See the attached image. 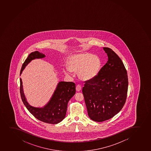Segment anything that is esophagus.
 <instances>
[{
  "mask_svg": "<svg viewBox=\"0 0 151 151\" xmlns=\"http://www.w3.org/2000/svg\"><path fill=\"white\" fill-rule=\"evenodd\" d=\"M81 89H82V87L80 85H77L76 87L77 92H80L81 91Z\"/></svg>",
  "mask_w": 151,
  "mask_h": 151,
  "instance_id": "1",
  "label": "esophagus"
}]
</instances>
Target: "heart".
I'll use <instances>...</instances> for the list:
<instances>
[{
	"label": "heart",
	"instance_id": "b5f03b06",
	"mask_svg": "<svg viewBox=\"0 0 151 151\" xmlns=\"http://www.w3.org/2000/svg\"><path fill=\"white\" fill-rule=\"evenodd\" d=\"M68 68H64L63 72L66 76L71 71L77 73L80 80L88 82L94 79L99 74L101 67V61L97 55L88 52L75 54L68 60Z\"/></svg>",
	"mask_w": 151,
	"mask_h": 151
}]
</instances>
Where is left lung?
I'll list each match as a JSON object with an SVG mask.
<instances>
[{
	"instance_id": "left-lung-1",
	"label": "left lung",
	"mask_w": 151,
	"mask_h": 151,
	"mask_svg": "<svg viewBox=\"0 0 151 151\" xmlns=\"http://www.w3.org/2000/svg\"><path fill=\"white\" fill-rule=\"evenodd\" d=\"M103 49L108 61L94 79L85 82L82 89L88 116L98 122L112 118L121 110L128 86L127 72L121 59L111 49Z\"/></svg>"
}]
</instances>
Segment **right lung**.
Segmentation results:
<instances>
[{"label":"right lung","instance_id":"add662e5","mask_svg":"<svg viewBox=\"0 0 151 151\" xmlns=\"http://www.w3.org/2000/svg\"><path fill=\"white\" fill-rule=\"evenodd\" d=\"M45 57V55L37 51L30 54L23 64L20 75L31 61ZM20 92L23 103L28 110L36 118L42 122L51 124H58L65 118L68 102L76 93L74 83L64 81L59 82L48 103L42 108H36L29 105L27 102L23 92L21 78L20 79Z\"/></svg>","mask_w":151,"mask_h":151}]
</instances>
